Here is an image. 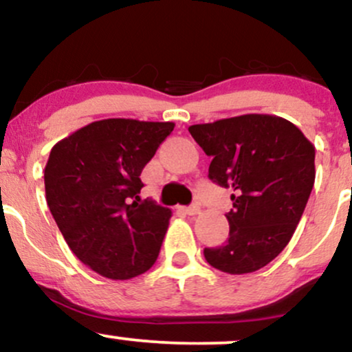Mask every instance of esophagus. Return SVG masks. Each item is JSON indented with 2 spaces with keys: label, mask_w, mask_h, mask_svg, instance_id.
Instances as JSON below:
<instances>
[{
  "label": "esophagus",
  "mask_w": 352,
  "mask_h": 352,
  "mask_svg": "<svg viewBox=\"0 0 352 352\" xmlns=\"http://www.w3.org/2000/svg\"><path fill=\"white\" fill-rule=\"evenodd\" d=\"M184 212L187 213V215H197V213H200V207L199 205H190V207H185Z\"/></svg>",
  "instance_id": "34e87169"
}]
</instances>
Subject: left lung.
I'll use <instances>...</instances> for the list:
<instances>
[{"instance_id":"8db88e82","label":"left lung","mask_w":352,"mask_h":352,"mask_svg":"<svg viewBox=\"0 0 352 352\" xmlns=\"http://www.w3.org/2000/svg\"><path fill=\"white\" fill-rule=\"evenodd\" d=\"M188 132L212 157L208 177L232 188L227 243L205 248V260L230 274L253 273L292 240L313 190L314 145L278 116L245 114Z\"/></svg>"}]
</instances>
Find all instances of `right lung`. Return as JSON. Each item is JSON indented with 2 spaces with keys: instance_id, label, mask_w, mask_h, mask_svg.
<instances>
[{
  "instance_id": "right-lung-1",
  "label": "right lung",
  "mask_w": 352,
  "mask_h": 352,
  "mask_svg": "<svg viewBox=\"0 0 352 352\" xmlns=\"http://www.w3.org/2000/svg\"><path fill=\"white\" fill-rule=\"evenodd\" d=\"M173 122L102 119L51 148L46 201L71 252L109 280H131L159 256L172 210L140 201L142 168Z\"/></svg>"
}]
</instances>
